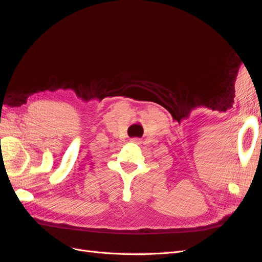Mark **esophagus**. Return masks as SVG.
<instances>
[{"label": "esophagus", "mask_w": 262, "mask_h": 262, "mask_svg": "<svg viewBox=\"0 0 262 262\" xmlns=\"http://www.w3.org/2000/svg\"><path fill=\"white\" fill-rule=\"evenodd\" d=\"M130 141H132L133 143H136V144H139V143H141V139L137 138V137H135V138H132Z\"/></svg>", "instance_id": "1"}]
</instances>
